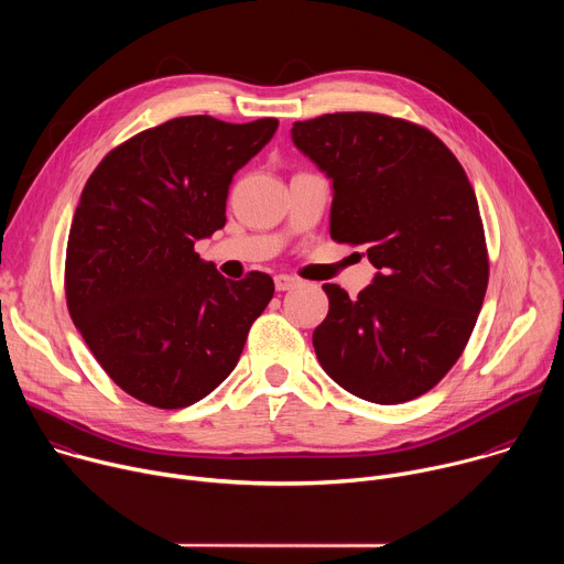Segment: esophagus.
I'll use <instances>...</instances> for the list:
<instances>
[{
    "mask_svg": "<svg viewBox=\"0 0 564 564\" xmlns=\"http://www.w3.org/2000/svg\"><path fill=\"white\" fill-rule=\"evenodd\" d=\"M296 285H299V281H296L294 276H288V274L274 276V288H276L279 292H288V290H292V288H296Z\"/></svg>",
    "mask_w": 564,
    "mask_h": 564,
    "instance_id": "1",
    "label": "esophagus"
}]
</instances>
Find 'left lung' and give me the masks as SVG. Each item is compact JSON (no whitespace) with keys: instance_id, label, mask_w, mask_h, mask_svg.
<instances>
[{"instance_id":"obj_1","label":"left lung","mask_w":564,"mask_h":564,"mask_svg":"<svg viewBox=\"0 0 564 564\" xmlns=\"http://www.w3.org/2000/svg\"><path fill=\"white\" fill-rule=\"evenodd\" d=\"M292 142L333 181L330 236L366 246L377 274L357 299L324 290L316 359L341 388L401 404L459 359L487 294L489 257L475 192L429 129L381 113L294 122Z\"/></svg>"}]
</instances>
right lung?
<instances>
[{"instance_id":"1","label":"right lung","mask_w":564,"mask_h":564,"mask_svg":"<svg viewBox=\"0 0 564 564\" xmlns=\"http://www.w3.org/2000/svg\"><path fill=\"white\" fill-rule=\"evenodd\" d=\"M276 118L185 116L109 151L89 176L66 246V305L105 372L155 409H185L238 364L274 281H231L194 243L225 225L234 174Z\"/></svg>"}]
</instances>
